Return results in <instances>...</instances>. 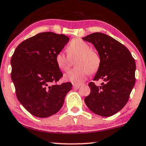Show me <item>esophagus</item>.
<instances>
[{
    "label": "esophagus",
    "instance_id": "1",
    "mask_svg": "<svg viewBox=\"0 0 146 146\" xmlns=\"http://www.w3.org/2000/svg\"><path fill=\"white\" fill-rule=\"evenodd\" d=\"M80 87V85H76V84H73V88H75V89H78Z\"/></svg>",
    "mask_w": 146,
    "mask_h": 146
}]
</instances>
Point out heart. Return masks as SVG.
<instances>
[{"instance_id": "b5f03b06", "label": "heart", "mask_w": 146, "mask_h": 146, "mask_svg": "<svg viewBox=\"0 0 146 146\" xmlns=\"http://www.w3.org/2000/svg\"><path fill=\"white\" fill-rule=\"evenodd\" d=\"M68 55L62 51L58 52L55 56V61L58 68L62 71L68 70L70 59L77 57L75 66L77 68L72 70L64 74L66 81L74 84H80L86 78L88 73L97 70L101 63V59L95 51L90 50V45L80 39H75L67 48Z\"/></svg>"}]
</instances>
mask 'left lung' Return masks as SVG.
Here are the masks:
<instances>
[{
    "label": "left lung",
    "mask_w": 146,
    "mask_h": 146,
    "mask_svg": "<svg viewBox=\"0 0 146 146\" xmlns=\"http://www.w3.org/2000/svg\"><path fill=\"white\" fill-rule=\"evenodd\" d=\"M82 39L94 45L101 59L93 80L104 82L99 86L88 84L90 93L85 104L96 115L112 116L126 105L135 84V60L125 46L106 34L97 32Z\"/></svg>",
    "instance_id": "1"
}]
</instances>
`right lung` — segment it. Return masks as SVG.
<instances>
[{"label":"right lung","mask_w":146,"mask_h":146,"mask_svg":"<svg viewBox=\"0 0 146 146\" xmlns=\"http://www.w3.org/2000/svg\"><path fill=\"white\" fill-rule=\"evenodd\" d=\"M68 41L66 35L43 32L15 49L11 61V79L19 101L34 116L45 118L56 114L72 89L69 82L56 84L63 74L55 56Z\"/></svg>","instance_id":"obj_1"}]
</instances>
